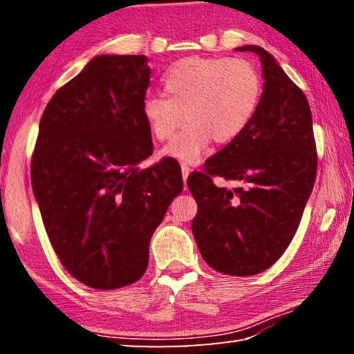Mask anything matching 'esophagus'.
<instances>
[{
  "label": "esophagus",
  "mask_w": 354,
  "mask_h": 354,
  "mask_svg": "<svg viewBox=\"0 0 354 354\" xmlns=\"http://www.w3.org/2000/svg\"><path fill=\"white\" fill-rule=\"evenodd\" d=\"M181 170H183V181H184V184L187 183V178H189V173H190V169L187 165H183L181 167Z\"/></svg>",
  "instance_id": "esophagus-1"
}]
</instances>
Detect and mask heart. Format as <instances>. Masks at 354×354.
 <instances>
[{
    "label": "heart",
    "instance_id": "b5f03b06",
    "mask_svg": "<svg viewBox=\"0 0 354 354\" xmlns=\"http://www.w3.org/2000/svg\"><path fill=\"white\" fill-rule=\"evenodd\" d=\"M165 95H148L143 118L156 140H170L185 117L187 124L160 154L196 164L215 140H236L261 104L263 82L256 65L243 57H187L164 76Z\"/></svg>",
    "mask_w": 354,
    "mask_h": 354
}]
</instances>
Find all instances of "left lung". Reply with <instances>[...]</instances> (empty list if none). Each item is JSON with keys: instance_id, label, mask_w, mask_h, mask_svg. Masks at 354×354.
Returning a JSON list of instances; mask_svg holds the SVG:
<instances>
[{"instance_id": "left-lung-1", "label": "left lung", "mask_w": 354, "mask_h": 354, "mask_svg": "<svg viewBox=\"0 0 354 354\" xmlns=\"http://www.w3.org/2000/svg\"><path fill=\"white\" fill-rule=\"evenodd\" d=\"M251 51L262 62L263 92L248 128L194 171L187 185L198 205L192 231L209 267L251 277L277 262L298 230L317 175L313 113L304 93L270 53ZM221 176L244 185L217 188Z\"/></svg>"}]
</instances>
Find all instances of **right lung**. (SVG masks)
<instances>
[{
	"mask_svg": "<svg viewBox=\"0 0 354 354\" xmlns=\"http://www.w3.org/2000/svg\"><path fill=\"white\" fill-rule=\"evenodd\" d=\"M145 56L101 55L53 95L31 160L46 234L71 277L100 290L139 281L149 241L181 194V167L153 153Z\"/></svg>",
	"mask_w": 354,
	"mask_h": 354,
	"instance_id": "add662e5",
	"label": "right lung"
}]
</instances>
